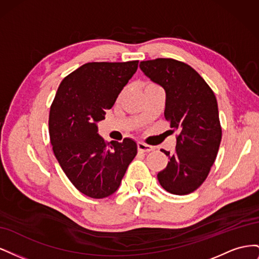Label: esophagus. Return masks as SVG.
Segmentation results:
<instances>
[{
  "label": "esophagus",
  "instance_id": "obj_1",
  "mask_svg": "<svg viewBox=\"0 0 259 259\" xmlns=\"http://www.w3.org/2000/svg\"><path fill=\"white\" fill-rule=\"evenodd\" d=\"M137 149H138L139 152H149V151L153 150V147L146 145L144 143H138L137 144Z\"/></svg>",
  "mask_w": 259,
  "mask_h": 259
}]
</instances>
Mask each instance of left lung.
Listing matches in <instances>:
<instances>
[{
  "instance_id": "1",
  "label": "left lung",
  "mask_w": 259,
  "mask_h": 259,
  "mask_svg": "<svg viewBox=\"0 0 259 259\" xmlns=\"http://www.w3.org/2000/svg\"><path fill=\"white\" fill-rule=\"evenodd\" d=\"M139 68L165 91L164 116L178 132L176 150L158 173L167 192L185 195L206 179L222 140L217 100L203 77L185 62L170 58L140 61Z\"/></svg>"
}]
</instances>
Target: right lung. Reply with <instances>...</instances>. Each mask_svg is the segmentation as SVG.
<instances>
[{"label":"right lung","instance_id":"1","mask_svg":"<svg viewBox=\"0 0 259 259\" xmlns=\"http://www.w3.org/2000/svg\"><path fill=\"white\" fill-rule=\"evenodd\" d=\"M137 68L138 60L89 62L62 80L52 104L49 127L54 154L70 182L90 198L104 199L119 189L137 154L132 138L106 143L97 125Z\"/></svg>","mask_w":259,"mask_h":259}]
</instances>
